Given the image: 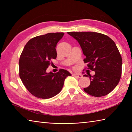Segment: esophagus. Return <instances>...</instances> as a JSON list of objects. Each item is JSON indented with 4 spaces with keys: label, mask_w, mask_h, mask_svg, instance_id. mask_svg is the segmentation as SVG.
I'll use <instances>...</instances> for the list:
<instances>
[{
    "label": "esophagus",
    "mask_w": 132,
    "mask_h": 132,
    "mask_svg": "<svg viewBox=\"0 0 132 132\" xmlns=\"http://www.w3.org/2000/svg\"><path fill=\"white\" fill-rule=\"evenodd\" d=\"M72 75H73L74 77H76V78H82V75H81L80 74H74Z\"/></svg>",
    "instance_id": "obj_1"
}]
</instances>
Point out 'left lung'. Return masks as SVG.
<instances>
[{"label":"left lung","instance_id":"obj_1","mask_svg":"<svg viewBox=\"0 0 132 132\" xmlns=\"http://www.w3.org/2000/svg\"><path fill=\"white\" fill-rule=\"evenodd\" d=\"M78 41L83 50L88 69L95 72L89 77L90 85L84 88L86 93L95 97L105 96L112 91L120 82L122 58L114 42L108 36L92 32H68Z\"/></svg>","mask_w":132,"mask_h":132}]
</instances>
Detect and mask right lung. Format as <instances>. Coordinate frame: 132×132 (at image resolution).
<instances>
[{"mask_svg": "<svg viewBox=\"0 0 132 132\" xmlns=\"http://www.w3.org/2000/svg\"><path fill=\"white\" fill-rule=\"evenodd\" d=\"M64 33H49L32 38L26 44L20 57L19 76L30 94L49 99L60 93L70 72L64 69L56 73L46 70L57 57L55 47Z\"/></svg>", "mask_w": 132, "mask_h": 132, "instance_id": "obj_1", "label": "right lung"}]
</instances>
